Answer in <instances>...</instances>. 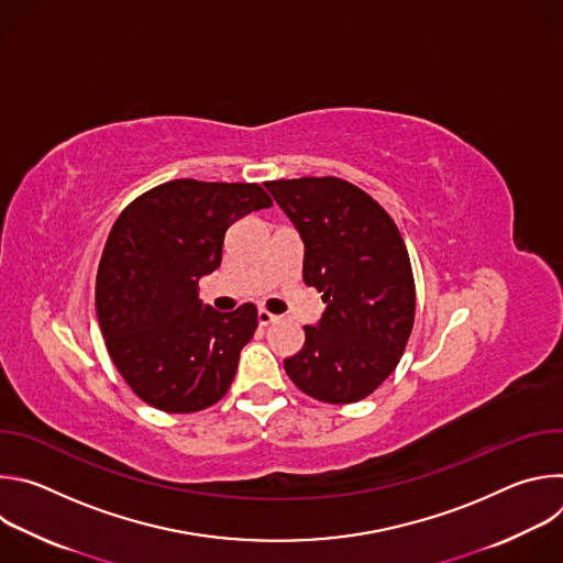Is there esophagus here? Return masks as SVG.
I'll use <instances>...</instances> for the list:
<instances>
[{
    "label": "esophagus",
    "mask_w": 563,
    "mask_h": 563,
    "mask_svg": "<svg viewBox=\"0 0 563 563\" xmlns=\"http://www.w3.org/2000/svg\"><path fill=\"white\" fill-rule=\"evenodd\" d=\"M276 320H278V316H274L272 311H267V309H258V323H261L263 328H267V325L276 323Z\"/></svg>",
    "instance_id": "1"
}]
</instances>
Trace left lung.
Returning a JSON list of instances; mask_svg holds the SVG:
<instances>
[{"label": "left lung", "mask_w": 563, "mask_h": 563, "mask_svg": "<svg viewBox=\"0 0 563 563\" xmlns=\"http://www.w3.org/2000/svg\"><path fill=\"white\" fill-rule=\"evenodd\" d=\"M305 245L302 280L328 305L305 345L285 358L298 389L356 404L398 365L415 325L410 256L389 213L341 178L265 183Z\"/></svg>", "instance_id": "8db88e82"}]
</instances>
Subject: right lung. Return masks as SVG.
<instances>
[{
    "mask_svg": "<svg viewBox=\"0 0 563 563\" xmlns=\"http://www.w3.org/2000/svg\"><path fill=\"white\" fill-rule=\"evenodd\" d=\"M267 207L261 185L185 178L142 194L115 220L96 309L111 361L144 404L189 415L227 394L258 311L202 305L198 280L220 267L227 229Z\"/></svg>",
    "mask_w": 563,
    "mask_h": 563,
    "instance_id": "obj_1",
    "label": "right lung"
}]
</instances>
